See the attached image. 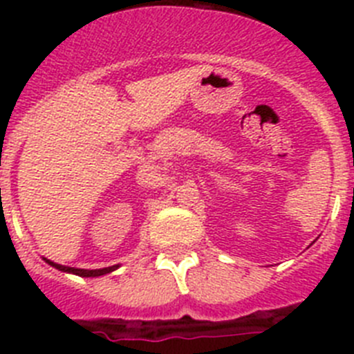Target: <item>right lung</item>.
Masks as SVG:
<instances>
[{
	"instance_id": "obj_1",
	"label": "right lung",
	"mask_w": 354,
	"mask_h": 354,
	"mask_svg": "<svg viewBox=\"0 0 354 354\" xmlns=\"http://www.w3.org/2000/svg\"><path fill=\"white\" fill-rule=\"evenodd\" d=\"M44 261L48 262V264H51L53 268H56V270L64 271V273L77 274V277H101V274L111 273V271H115L118 268V264H117V266H109V268H102V270H77V268H68V266L55 264V262L48 261V259H44Z\"/></svg>"
}]
</instances>
